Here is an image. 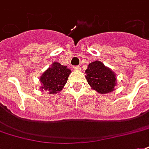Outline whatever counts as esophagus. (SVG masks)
<instances>
[{
  "label": "esophagus",
  "mask_w": 149,
  "mask_h": 149,
  "mask_svg": "<svg viewBox=\"0 0 149 149\" xmlns=\"http://www.w3.org/2000/svg\"><path fill=\"white\" fill-rule=\"evenodd\" d=\"M73 69H75V70H80V66L79 65L73 66Z\"/></svg>",
  "instance_id": "esophagus-1"
}]
</instances>
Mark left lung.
Returning <instances> with one entry per match:
<instances>
[{
  "instance_id": "obj_1",
  "label": "left lung",
  "mask_w": 149,
  "mask_h": 149,
  "mask_svg": "<svg viewBox=\"0 0 149 149\" xmlns=\"http://www.w3.org/2000/svg\"><path fill=\"white\" fill-rule=\"evenodd\" d=\"M85 77L91 88L100 94L114 91L116 85V75L100 61L91 62L86 69Z\"/></svg>"
}]
</instances>
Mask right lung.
Listing matches in <instances>:
<instances>
[{"instance_id": "1", "label": "right lung", "mask_w": 149, "mask_h": 149, "mask_svg": "<svg viewBox=\"0 0 149 149\" xmlns=\"http://www.w3.org/2000/svg\"><path fill=\"white\" fill-rule=\"evenodd\" d=\"M70 73L71 70L67 66L62 65L58 62H54L41 76L40 81L42 84L41 90L47 91L49 94H55L61 91Z\"/></svg>"}]
</instances>
